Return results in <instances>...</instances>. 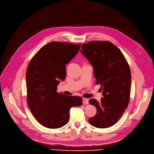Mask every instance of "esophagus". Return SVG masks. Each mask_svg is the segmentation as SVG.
Wrapping results in <instances>:
<instances>
[{
  "instance_id": "34e87169",
  "label": "esophagus",
  "mask_w": 154,
  "mask_h": 154,
  "mask_svg": "<svg viewBox=\"0 0 154 154\" xmlns=\"http://www.w3.org/2000/svg\"><path fill=\"white\" fill-rule=\"evenodd\" d=\"M82 102H83V104H88V100L86 99V98H83L82 99Z\"/></svg>"
}]
</instances>
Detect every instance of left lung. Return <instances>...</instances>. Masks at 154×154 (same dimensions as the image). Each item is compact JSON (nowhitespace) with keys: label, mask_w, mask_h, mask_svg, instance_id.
Here are the masks:
<instances>
[{"label":"left lung","mask_w":154,"mask_h":154,"mask_svg":"<svg viewBox=\"0 0 154 154\" xmlns=\"http://www.w3.org/2000/svg\"><path fill=\"white\" fill-rule=\"evenodd\" d=\"M81 53L93 67L96 84L100 83L103 97L89 100L97 109L88 121L94 127L106 128L116 123L130 100L131 75L122 51L107 41H93L83 44Z\"/></svg>","instance_id":"obj_1"}]
</instances>
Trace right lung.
Instances as JSON below:
<instances>
[{"mask_svg": "<svg viewBox=\"0 0 154 154\" xmlns=\"http://www.w3.org/2000/svg\"><path fill=\"white\" fill-rule=\"evenodd\" d=\"M80 46L51 42L37 52L27 66V105L37 120L48 128L66 125L70 109L82 104L81 97L57 91L60 82L66 78V64L75 57Z\"/></svg>", "mask_w": 154, "mask_h": 154, "instance_id": "1", "label": "right lung"}]
</instances>
